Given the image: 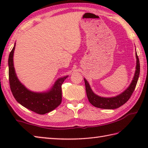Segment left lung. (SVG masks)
Wrapping results in <instances>:
<instances>
[{
  "label": "left lung",
  "mask_w": 148,
  "mask_h": 148,
  "mask_svg": "<svg viewBox=\"0 0 148 148\" xmlns=\"http://www.w3.org/2000/svg\"><path fill=\"white\" fill-rule=\"evenodd\" d=\"M137 58V65L136 71L135 73L134 79L132 81L130 86L123 92L120 95L116 96L115 97H111V98H104V97H100L94 93L92 89L90 88L88 83L87 81L84 79V83H85L86 92L87 97L88 99L89 102L98 108L101 109H114L118 108L126 103L130 97L132 95L134 91L136 88V84L137 83L138 79L139 77L140 74V63L139 57H138L137 52L136 53Z\"/></svg>",
  "instance_id": "obj_1"
}]
</instances>
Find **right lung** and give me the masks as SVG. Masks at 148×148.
Segmentation results:
<instances>
[{"label":"right lung","instance_id":"1","mask_svg":"<svg viewBox=\"0 0 148 148\" xmlns=\"http://www.w3.org/2000/svg\"><path fill=\"white\" fill-rule=\"evenodd\" d=\"M15 45L9 56V81L11 92L16 101L25 108L39 114L54 110L62 102V85L67 76L58 79L52 89L47 93H37L28 90L18 81L13 65Z\"/></svg>","mask_w":148,"mask_h":148}]
</instances>
